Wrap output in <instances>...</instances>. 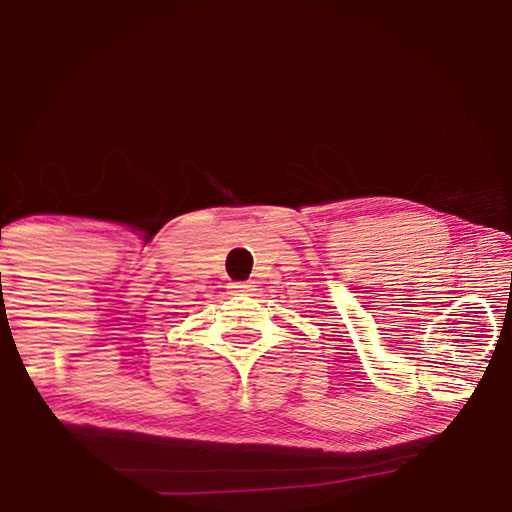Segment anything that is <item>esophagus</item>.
<instances>
[{
  "instance_id": "esophagus-1",
  "label": "esophagus",
  "mask_w": 512,
  "mask_h": 512,
  "mask_svg": "<svg viewBox=\"0 0 512 512\" xmlns=\"http://www.w3.org/2000/svg\"><path fill=\"white\" fill-rule=\"evenodd\" d=\"M232 289H235V291H246V289H250V284L248 282H237V284H232Z\"/></svg>"
}]
</instances>
